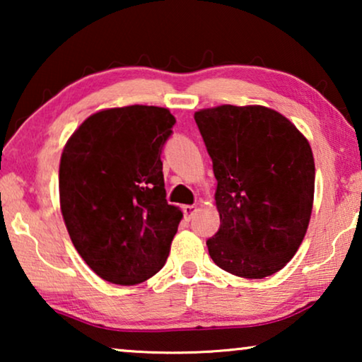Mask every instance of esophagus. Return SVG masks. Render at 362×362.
<instances>
[{
  "mask_svg": "<svg viewBox=\"0 0 362 362\" xmlns=\"http://www.w3.org/2000/svg\"><path fill=\"white\" fill-rule=\"evenodd\" d=\"M182 212H185V217H186V219H187V221H189V219H191V217H192V216H194V214H196V212H197V207H196V206H192V204L182 206Z\"/></svg>",
  "mask_w": 362,
  "mask_h": 362,
  "instance_id": "esophagus-1",
  "label": "esophagus"
}]
</instances>
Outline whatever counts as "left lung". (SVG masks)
<instances>
[{
  "label": "left lung",
  "instance_id": "1",
  "mask_svg": "<svg viewBox=\"0 0 362 362\" xmlns=\"http://www.w3.org/2000/svg\"><path fill=\"white\" fill-rule=\"evenodd\" d=\"M217 180L221 227L206 242L217 267L242 279L284 269L308 229L315 160L298 128L262 105L194 113Z\"/></svg>",
  "mask_w": 362,
  "mask_h": 362
}]
</instances>
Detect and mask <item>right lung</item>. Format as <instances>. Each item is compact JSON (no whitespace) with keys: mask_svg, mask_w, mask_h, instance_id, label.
<instances>
[{"mask_svg":"<svg viewBox=\"0 0 362 362\" xmlns=\"http://www.w3.org/2000/svg\"><path fill=\"white\" fill-rule=\"evenodd\" d=\"M175 123L168 108H108L88 117L64 146V222L78 255L110 284H141L170 255L182 212L166 201L161 151Z\"/></svg>","mask_w":362,"mask_h":362,"instance_id":"obj_1","label":"right lung"}]
</instances>
